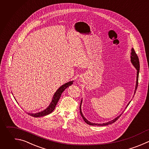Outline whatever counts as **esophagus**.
Masks as SVG:
<instances>
[{"label":"esophagus","instance_id":"obj_1","mask_svg":"<svg viewBox=\"0 0 149 149\" xmlns=\"http://www.w3.org/2000/svg\"><path fill=\"white\" fill-rule=\"evenodd\" d=\"M79 80H80V81H82V80H81V78H80V79H79Z\"/></svg>","mask_w":149,"mask_h":149}]
</instances>
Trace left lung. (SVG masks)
I'll return each instance as SVG.
<instances>
[{
  "mask_svg": "<svg viewBox=\"0 0 149 149\" xmlns=\"http://www.w3.org/2000/svg\"><path fill=\"white\" fill-rule=\"evenodd\" d=\"M131 51H132V52H131V56H130V58H131V59H130V61H131V63H132V65L134 66V67L135 68V69L137 70V77H136V86H135V89H134V93L135 94V93H136V90H137V86H138V79H139V70H140V64H139V58H138V56H137V54H136V52H135V51H134V49L133 48H132V49H131ZM130 101H129V103L127 104V105H126V108H125V109L127 108V107L129 105V104H130ZM81 104H82V100H81V103H80V114H81V116H82V118H83V120H84V122L86 123H87V124H88V125H92V126H95V125H96V126H107V125H111V124H112V123H114L117 119H118V118L120 116V115H122V113L123 112H123L120 114V115H119V116H118L116 118H115V119H113V120H110V121H109L108 122H106V123H92V122H90V121H88L84 116V115H83V113H82V112H81Z\"/></svg>",
  "mask_w": 149,
  "mask_h": 149,
  "instance_id": "obj_1",
  "label": "left lung"
}]
</instances>
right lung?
<instances>
[{"mask_svg":"<svg viewBox=\"0 0 149 149\" xmlns=\"http://www.w3.org/2000/svg\"><path fill=\"white\" fill-rule=\"evenodd\" d=\"M73 83V80L72 81H70L69 82H67L66 83H65L64 84H63L62 86H61L55 92V93L54 94L52 101L51 102L49 105L44 111H42L41 112H37V113H28V114H29L30 115L34 116V117H41V116H46L49 113H51L55 108V107L61 96L62 93H63V91L69 86H71ZM15 98V97H14ZM16 100V99H15Z\"/></svg>","mask_w":149,"mask_h":149,"instance_id":"obj_1","label":"right lung"}]
</instances>
